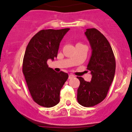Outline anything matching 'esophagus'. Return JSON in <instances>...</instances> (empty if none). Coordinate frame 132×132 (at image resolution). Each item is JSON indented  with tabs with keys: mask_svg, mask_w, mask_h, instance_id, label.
I'll return each instance as SVG.
<instances>
[{
	"mask_svg": "<svg viewBox=\"0 0 132 132\" xmlns=\"http://www.w3.org/2000/svg\"><path fill=\"white\" fill-rule=\"evenodd\" d=\"M74 77H75V76H74V75H72V74H70L69 75V79H73V78H74Z\"/></svg>",
	"mask_w": 132,
	"mask_h": 132,
	"instance_id": "obj_1",
	"label": "esophagus"
}]
</instances>
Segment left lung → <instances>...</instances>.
Masks as SVG:
<instances>
[{
  "mask_svg": "<svg viewBox=\"0 0 132 132\" xmlns=\"http://www.w3.org/2000/svg\"><path fill=\"white\" fill-rule=\"evenodd\" d=\"M85 34L89 41L92 55L87 69L92 75L90 82L79 77L77 101L80 105L91 107L102 102L107 96L114 80L116 61L111 45L105 36L95 28L87 29Z\"/></svg>",
  "mask_w": 132,
  "mask_h": 132,
  "instance_id": "1",
  "label": "left lung"
}]
</instances>
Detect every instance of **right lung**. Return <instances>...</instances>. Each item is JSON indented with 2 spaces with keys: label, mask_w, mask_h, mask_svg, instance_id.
<instances>
[{
  "label": "right lung",
  "mask_w": 132,
  "mask_h": 132,
  "mask_svg": "<svg viewBox=\"0 0 132 132\" xmlns=\"http://www.w3.org/2000/svg\"><path fill=\"white\" fill-rule=\"evenodd\" d=\"M69 28L42 30L30 39L24 56L22 72L35 102L50 108L59 102L60 90L68 74L57 73L47 64L57 56L59 44Z\"/></svg>",
  "instance_id": "obj_1"
}]
</instances>
